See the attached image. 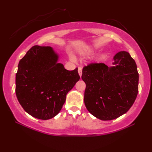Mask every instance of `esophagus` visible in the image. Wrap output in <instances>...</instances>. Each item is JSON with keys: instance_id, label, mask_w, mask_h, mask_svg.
<instances>
[{"instance_id": "esophagus-1", "label": "esophagus", "mask_w": 152, "mask_h": 152, "mask_svg": "<svg viewBox=\"0 0 152 152\" xmlns=\"http://www.w3.org/2000/svg\"><path fill=\"white\" fill-rule=\"evenodd\" d=\"M78 72H79V75H80V76L81 77L82 76V68H81V67H80L78 68Z\"/></svg>"}]
</instances>
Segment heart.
Wrapping results in <instances>:
<instances>
[{"label":"heart","instance_id":"b5f03b06","mask_svg":"<svg viewBox=\"0 0 152 152\" xmlns=\"http://www.w3.org/2000/svg\"><path fill=\"white\" fill-rule=\"evenodd\" d=\"M97 51V48H86V50H84L83 51V54L84 55L86 56H89V55H92L93 54H95Z\"/></svg>","mask_w":152,"mask_h":152}]
</instances>
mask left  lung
<instances>
[{"label":"left lung","mask_w":152,"mask_h":152,"mask_svg":"<svg viewBox=\"0 0 152 152\" xmlns=\"http://www.w3.org/2000/svg\"><path fill=\"white\" fill-rule=\"evenodd\" d=\"M82 79L86 83L85 106L102 120L115 119L126 113L138 93L136 64L126 51L116 54L110 67L102 63L84 66Z\"/></svg>","instance_id":"8db88e82"}]
</instances>
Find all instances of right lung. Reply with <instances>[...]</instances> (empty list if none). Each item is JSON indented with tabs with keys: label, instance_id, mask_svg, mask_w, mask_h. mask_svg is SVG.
Wrapping results in <instances>:
<instances>
[{
	"label": "right lung",
	"instance_id": "right-lung-1",
	"mask_svg": "<svg viewBox=\"0 0 152 152\" xmlns=\"http://www.w3.org/2000/svg\"><path fill=\"white\" fill-rule=\"evenodd\" d=\"M50 46L34 45L20 60L16 75V95L28 114L51 119L61 111L67 93L80 80L77 68L65 69Z\"/></svg>",
	"mask_w": 152,
	"mask_h": 152
}]
</instances>
